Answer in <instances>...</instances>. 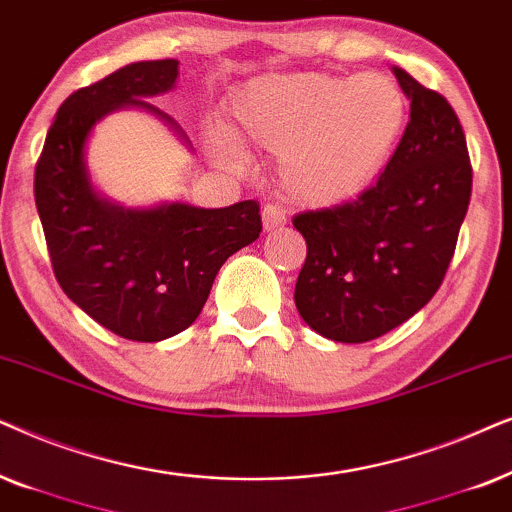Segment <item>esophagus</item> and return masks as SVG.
<instances>
[{
	"label": "esophagus",
	"mask_w": 512,
	"mask_h": 512,
	"mask_svg": "<svg viewBox=\"0 0 512 512\" xmlns=\"http://www.w3.org/2000/svg\"><path fill=\"white\" fill-rule=\"evenodd\" d=\"M288 222V217H285V210L274 206V203H267V206L262 208V224H264V231H274L278 227H283V224Z\"/></svg>",
	"instance_id": "esophagus-1"
}]
</instances>
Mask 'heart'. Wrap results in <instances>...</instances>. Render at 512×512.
<instances>
[{
    "instance_id": "1",
    "label": "heart",
    "mask_w": 512,
    "mask_h": 512,
    "mask_svg": "<svg viewBox=\"0 0 512 512\" xmlns=\"http://www.w3.org/2000/svg\"><path fill=\"white\" fill-rule=\"evenodd\" d=\"M405 124V95L379 72L262 77L241 88L227 109L231 138L281 154L283 192L304 208H335L367 192L391 161ZM210 149L227 166L241 161L222 135L210 138Z\"/></svg>"
}]
</instances>
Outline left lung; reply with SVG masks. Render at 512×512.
<instances>
[{"label":"left lung","mask_w":512,"mask_h":512,"mask_svg":"<svg viewBox=\"0 0 512 512\" xmlns=\"http://www.w3.org/2000/svg\"><path fill=\"white\" fill-rule=\"evenodd\" d=\"M410 121L358 199L295 215L306 241L297 276L299 316L344 344L377 339L431 302L445 281L468 213L473 168L452 105L400 67Z\"/></svg>","instance_id":"obj_1"}]
</instances>
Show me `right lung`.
I'll use <instances>...</instances> for the list:
<instances>
[{
	"instance_id": "obj_1",
	"label": "right lung",
	"mask_w": 512,
	"mask_h": 512,
	"mask_svg": "<svg viewBox=\"0 0 512 512\" xmlns=\"http://www.w3.org/2000/svg\"><path fill=\"white\" fill-rule=\"evenodd\" d=\"M175 79L177 60H147L74 91L34 168V203L58 285L95 323L131 342L187 330L227 257L262 231L257 201L124 210L93 192L84 145L95 121L124 105L163 114L142 98L170 91Z\"/></svg>"
}]
</instances>
